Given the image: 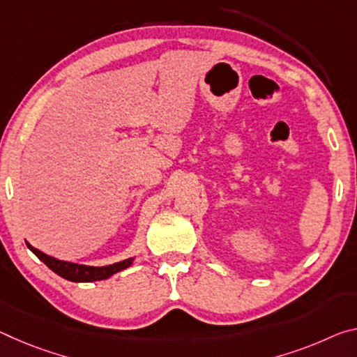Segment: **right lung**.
<instances>
[{
    "mask_svg": "<svg viewBox=\"0 0 357 357\" xmlns=\"http://www.w3.org/2000/svg\"><path fill=\"white\" fill-rule=\"evenodd\" d=\"M26 246L33 254H36L39 260H43L50 270L55 271L56 275L68 281H75V282H92V281L106 280L114 273H117V271L128 268L130 265L133 264V257H130V259L122 260V262L106 265V267H90V265L65 262V260L50 257L47 254L36 250V248H33L30 243H26Z\"/></svg>",
    "mask_w": 357,
    "mask_h": 357,
    "instance_id": "obj_1",
    "label": "right lung"
}]
</instances>
